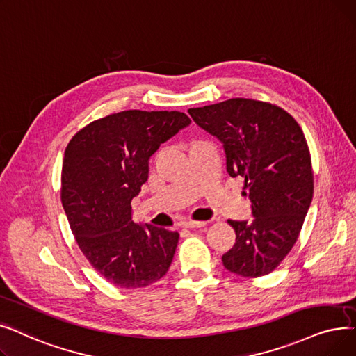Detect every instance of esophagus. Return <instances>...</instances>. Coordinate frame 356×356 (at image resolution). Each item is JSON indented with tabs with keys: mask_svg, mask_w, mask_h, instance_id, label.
Segmentation results:
<instances>
[{
	"mask_svg": "<svg viewBox=\"0 0 356 356\" xmlns=\"http://www.w3.org/2000/svg\"><path fill=\"white\" fill-rule=\"evenodd\" d=\"M207 223L206 222H185L184 227L185 229H198V227H204Z\"/></svg>",
	"mask_w": 356,
	"mask_h": 356,
	"instance_id": "1",
	"label": "esophagus"
}]
</instances>
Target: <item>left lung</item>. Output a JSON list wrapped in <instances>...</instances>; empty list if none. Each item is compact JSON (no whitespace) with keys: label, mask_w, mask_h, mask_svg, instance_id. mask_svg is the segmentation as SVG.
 <instances>
[{"label":"left lung","mask_w":356,"mask_h":356,"mask_svg":"<svg viewBox=\"0 0 356 356\" xmlns=\"http://www.w3.org/2000/svg\"><path fill=\"white\" fill-rule=\"evenodd\" d=\"M193 120L223 145L230 177H242L252 201L250 220H227L236 243L222 257L230 273L266 275L297 242L313 198V171L302 130L282 108L232 98L188 110Z\"/></svg>","instance_id":"left-lung-1"}]
</instances>
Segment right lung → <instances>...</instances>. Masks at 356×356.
Instances as JSON below:
<instances>
[{
	"label": "right lung",
	"instance_id": "obj_1",
	"mask_svg": "<svg viewBox=\"0 0 356 356\" xmlns=\"http://www.w3.org/2000/svg\"><path fill=\"white\" fill-rule=\"evenodd\" d=\"M179 111L127 110L79 130L65 149L62 206L76 243L95 270L120 289H142L171 266L178 232L131 220V200L149 159L190 126Z\"/></svg>",
	"mask_w": 356,
	"mask_h": 356
}]
</instances>
